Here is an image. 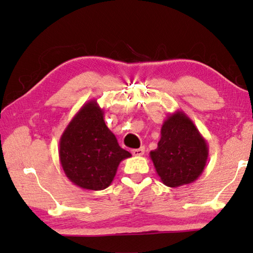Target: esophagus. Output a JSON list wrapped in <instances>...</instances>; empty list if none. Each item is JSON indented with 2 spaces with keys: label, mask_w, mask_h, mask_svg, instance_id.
<instances>
[{
  "label": "esophagus",
  "mask_w": 253,
  "mask_h": 253,
  "mask_svg": "<svg viewBox=\"0 0 253 253\" xmlns=\"http://www.w3.org/2000/svg\"><path fill=\"white\" fill-rule=\"evenodd\" d=\"M131 152L134 157H141V156H143V154H144V148L142 147V148H139V149H133Z\"/></svg>",
  "instance_id": "1"
}]
</instances>
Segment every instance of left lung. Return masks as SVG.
Here are the masks:
<instances>
[{
  "label": "left lung",
  "instance_id": "obj_1",
  "mask_svg": "<svg viewBox=\"0 0 253 253\" xmlns=\"http://www.w3.org/2000/svg\"><path fill=\"white\" fill-rule=\"evenodd\" d=\"M208 156L206 139L181 110L168 115L158 148L150 152L162 183L170 188L194 182L205 170Z\"/></svg>",
  "mask_w": 253,
  "mask_h": 253
}]
</instances>
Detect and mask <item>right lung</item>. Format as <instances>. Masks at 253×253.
I'll return each mask as SVG.
<instances>
[{"label":"right lung","mask_w":253,"mask_h":253,"mask_svg":"<svg viewBox=\"0 0 253 253\" xmlns=\"http://www.w3.org/2000/svg\"><path fill=\"white\" fill-rule=\"evenodd\" d=\"M96 100L86 102L61 135L59 158L65 175L86 190H103L112 183L120 162L131 153L120 147L106 126Z\"/></svg>","instance_id":"1"}]
</instances>
